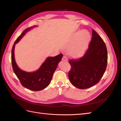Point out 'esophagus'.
<instances>
[{
  "label": "esophagus",
  "instance_id": "34e87169",
  "mask_svg": "<svg viewBox=\"0 0 121 121\" xmlns=\"http://www.w3.org/2000/svg\"><path fill=\"white\" fill-rule=\"evenodd\" d=\"M68 57L66 56H64L63 58H62V60L64 61H67L68 60Z\"/></svg>",
  "mask_w": 121,
  "mask_h": 121
}]
</instances>
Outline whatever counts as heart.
<instances>
[{
    "label": "heart",
    "instance_id": "b5f03b06",
    "mask_svg": "<svg viewBox=\"0 0 121 121\" xmlns=\"http://www.w3.org/2000/svg\"><path fill=\"white\" fill-rule=\"evenodd\" d=\"M90 40V35L87 30H82L74 36L69 42L68 47L70 48V54L72 56L79 57L85 52Z\"/></svg>",
    "mask_w": 121,
    "mask_h": 121
}]
</instances>
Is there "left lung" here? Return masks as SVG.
Listing matches in <instances>:
<instances>
[{
  "mask_svg": "<svg viewBox=\"0 0 121 121\" xmlns=\"http://www.w3.org/2000/svg\"><path fill=\"white\" fill-rule=\"evenodd\" d=\"M69 63L71 69L69 78L73 86L83 89L99 82L107 68L108 52L104 40L94 30L85 53L79 58L70 60Z\"/></svg>",
  "mask_w": 121,
  "mask_h": 121,
  "instance_id": "8db88e82",
  "label": "left lung"
}]
</instances>
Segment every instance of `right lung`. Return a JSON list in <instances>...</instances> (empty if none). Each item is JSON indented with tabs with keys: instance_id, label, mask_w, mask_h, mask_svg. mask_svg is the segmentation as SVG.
Returning <instances> with one entry per match:
<instances>
[{
	"instance_id": "1",
	"label": "right lung",
	"mask_w": 121,
	"mask_h": 121,
	"mask_svg": "<svg viewBox=\"0 0 121 121\" xmlns=\"http://www.w3.org/2000/svg\"><path fill=\"white\" fill-rule=\"evenodd\" d=\"M35 27L36 26L25 29L14 42L12 50V64L14 74L19 79L23 86L31 90L40 91L49 85L53 73L58 63L61 60L63 55L61 53L54 57H47L41 67L35 72H26L21 70L18 67L14 59V47L16 44L20 41L28 31Z\"/></svg>"
}]
</instances>
